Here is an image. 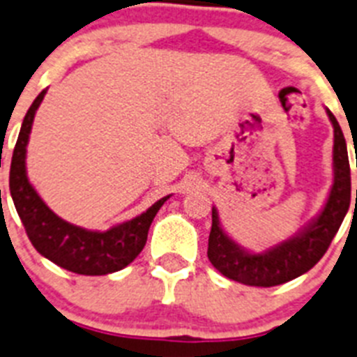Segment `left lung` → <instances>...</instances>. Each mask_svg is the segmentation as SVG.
<instances>
[{
	"instance_id": "left-lung-1",
	"label": "left lung",
	"mask_w": 357,
	"mask_h": 357,
	"mask_svg": "<svg viewBox=\"0 0 357 357\" xmlns=\"http://www.w3.org/2000/svg\"><path fill=\"white\" fill-rule=\"evenodd\" d=\"M326 114L334 127V183L323 211L301 232L265 252L254 254L225 234L218 211L212 208V229L206 254L225 278L250 287L281 285L310 271L331 247L350 206V165L340 123L328 109Z\"/></svg>"
}]
</instances>
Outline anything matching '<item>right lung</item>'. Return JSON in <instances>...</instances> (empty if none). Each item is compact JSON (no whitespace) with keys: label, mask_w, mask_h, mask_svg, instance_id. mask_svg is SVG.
Instances as JSON below:
<instances>
[{"label":"right lung","mask_w":357,"mask_h":357,"mask_svg":"<svg viewBox=\"0 0 357 357\" xmlns=\"http://www.w3.org/2000/svg\"><path fill=\"white\" fill-rule=\"evenodd\" d=\"M45 94L47 91H41L31 105L12 154L8 187L17 215L36 250L61 268L83 275H105L121 271L143 250L152 220L170 196L161 197L149 211L107 232L82 229L58 218L29 183L25 169L32 121Z\"/></svg>","instance_id":"obj_1"}]
</instances>
